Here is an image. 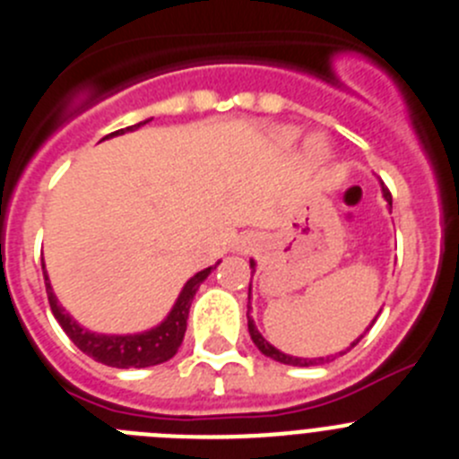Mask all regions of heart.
I'll return each mask as SVG.
<instances>
[{"label":"heart","instance_id":"heart-1","mask_svg":"<svg viewBox=\"0 0 459 459\" xmlns=\"http://www.w3.org/2000/svg\"><path fill=\"white\" fill-rule=\"evenodd\" d=\"M298 130L296 127H280L278 132H275V139L280 141V143L282 145H291V143H296L298 141ZM307 152H309V157L314 159V161H325V159H327V145L323 143V141L320 139H309L307 141Z\"/></svg>","mask_w":459,"mask_h":459}]
</instances>
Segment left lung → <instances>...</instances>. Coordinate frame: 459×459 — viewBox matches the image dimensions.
Instances as JSON below:
<instances>
[{
	"instance_id": "obj_1",
	"label": "left lung",
	"mask_w": 459,
	"mask_h": 459,
	"mask_svg": "<svg viewBox=\"0 0 459 459\" xmlns=\"http://www.w3.org/2000/svg\"><path fill=\"white\" fill-rule=\"evenodd\" d=\"M381 195H384L385 204H388V211H393V197H390L388 188H385L384 184H381ZM251 269H253V273H255V260H251ZM247 318H248V333H251V341L255 342V348L260 350V352L264 354V357L273 359V361H278V363H284V366H298V368H307V366H320V363L329 361V357H316V359L291 357V354H284L282 350L273 348V345H271V342L266 341V338L262 336L260 332H257L255 323H253V318H251V284H248V311H247ZM375 320H377V318H375ZM375 320H372V323H370V327H372V325H375ZM370 327H368V329H370ZM368 329H366V332H368ZM361 338H363V333H361V336L357 338V341H352V342H350V348H348V350H352L354 345H357V342L361 341ZM348 350H342V352H338V354H345V352H348Z\"/></svg>"
}]
</instances>
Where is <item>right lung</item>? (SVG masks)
Masks as SVG:
<instances>
[{"label": "right lung", "instance_id": "right-lung-1", "mask_svg": "<svg viewBox=\"0 0 459 459\" xmlns=\"http://www.w3.org/2000/svg\"><path fill=\"white\" fill-rule=\"evenodd\" d=\"M150 121H152V118L136 123V126L126 127V130L111 132V134H107L105 139H109V136H121L126 134V132H134ZM217 264H220V262H215V264L208 266V269L195 273L193 278L184 284V289H181L179 296H177L175 305H172V309L168 311V316L161 320V323L145 329V332H136V333H98V332H91V329L82 327V325H80L74 316L66 314L65 307L57 302V296L53 293L47 269H44V266L42 269H44V284H47L48 305H51L53 316H56V320L60 323V327L65 329L66 336L74 341L75 348L82 350V352L87 354V357H91L93 361L105 363V366L109 368H150V366H159V363L170 361V359L177 354L181 341H184L190 302H193L199 284L211 275V271L215 269Z\"/></svg>", "mask_w": 459, "mask_h": 459}]
</instances>
